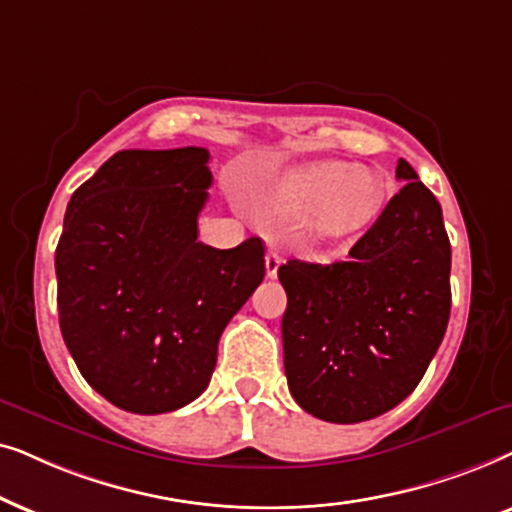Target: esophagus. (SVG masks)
Masks as SVG:
<instances>
[{
    "label": "esophagus",
    "instance_id": "esophagus-1",
    "mask_svg": "<svg viewBox=\"0 0 512 512\" xmlns=\"http://www.w3.org/2000/svg\"><path fill=\"white\" fill-rule=\"evenodd\" d=\"M278 267H281V255H278L276 248H269V252H267V276L276 278Z\"/></svg>",
    "mask_w": 512,
    "mask_h": 512
}]
</instances>
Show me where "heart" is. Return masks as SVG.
<instances>
[{
    "mask_svg": "<svg viewBox=\"0 0 512 512\" xmlns=\"http://www.w3.org/2000/svg\"><path fill=\"white\" fill-rule=\"evenodd\" d=\"M391 180L384 170L346 161H316L292 168L271 187L269 206L278 217L299 220L320 243L349 241L384 210Z\"/></svg>",
    "mask_w": 512,
    "mask_h": 512,
    "instance_id": "heart-1",
    "label": "heart"
}]
</instances>
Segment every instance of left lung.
<instances>
[{
	"label": "left lung",
	"mask_w": 512,
	"mask_h": 512,
	"mask_svg": "<svg viewBox=\"0 0 512 512\" xmlns=\"http://www.w3.org/2000/svg\"><path fill=\"white\" fill-rule=\"evenodd\" d=\"M349 250V260L278 269L283 363L292 398L313 417L358 424L403 403L445 337L452 248L442 208L414 168Z\"/></svg>",
	"instance_id": "left-lung-1"
}]
</instances>
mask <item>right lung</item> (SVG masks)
Wrapping results in <instances>:
<instances>
[{
  "instance_id": "1",
  "label": "right lung",
  "mask_w": 512,
  "mask_h": 512,
  "mask_svg": "<svg viewBox=\"0 0 512 512\" xmlns=\"http://www.w3.org/2000/svg\"><path fill=\"white\" fill-rule=\"evenodd\" d=\"M203 147L124 149L67 203L56 248L60 332L84 379L135 414L206 391L217 344L264 278V243L196 241L213 175Z\"/></svg>"
}]
</instances>
